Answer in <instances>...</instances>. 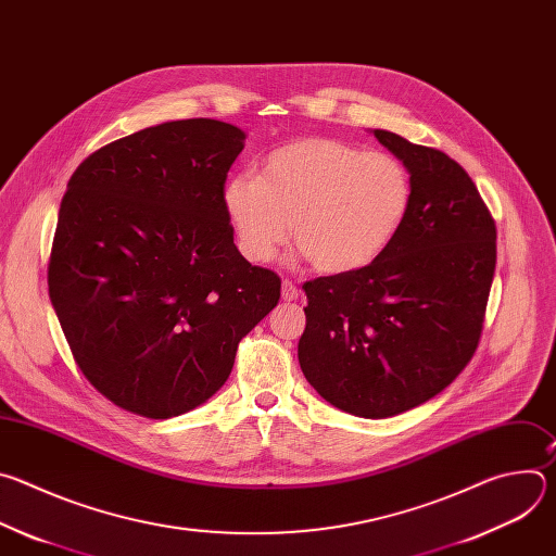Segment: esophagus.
Here are the masks:
<instances>
[{
  "label": "esophagus",
  "instance_id": "1",
  "mask_svg": "<svg viewBox=\"0 0 556 556\" xmlns=\"http://www.w3.org/2000/svg\"><path fill=\"white\" fill-rule=\"evenodd\" d=\"M281 299H283V301H296V299H299L296 286H294L292 281H288V279L281 283Z\"/></svg>",
  "mask_w": 556,
  "mask_h": 556
}]
</instances>
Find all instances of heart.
<instances>
[{"label":"heart","instance_id":"heart-1","mask_svg":"<svg viewBox=\"0 0 556 556\" xmlns=\"http://www.w3.org/2000/svg\"><path fill=\"white\" fill-rule=\"evenodd\" d=\"M412 180L393 155L334 138H296L273 149L260 176L224 180L222 206L235 244L253 264L288 242L312 268L345 275L371 264L403 226Z\"/></svg>","mask_w":556,"mask_h":556}]
</instances>
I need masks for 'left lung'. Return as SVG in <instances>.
Returning a JSON list of instances; mask_svg holds the SVG:
<instances>
[{"mask_svg": "<svg viewBox=\"0 0 556 556\" xmlns=\"http://www.w3.org/2000/svg\"><path fill=\"white\" fill-rule=\"evenodd\" d=\"M371 134L409 172L412 204L371 264L303 283L299 365L330 405L378 420L427 403L472 358L497 230L453 157L393 131Z\"/></svg>", "mask_w": 556, "mask_h": 556, "instance_id": "obj_1", "label": "left lung"}]
</instances>
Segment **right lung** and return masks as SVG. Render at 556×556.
I'll list each match as a JSON object with an SVG mask.
<instances>
[{
	"instance_id": "1",
	"label": "right lung",
	"mask_w": 556,
	"mask_h": 556,
	"mask_svg": "<svg viewBox=\"0 0 556 556\" xmlns=\"http://www.w3.org/2000/svg\"><path fill=\"white\" fill-rule=\"evenodd\" d=\"M247 134L213 118L114 140L61 200L48 290L76 365L108 401L167 420L226 382L281 279L232 244L222 187Z\"/></svg>"
}]
</instances>
